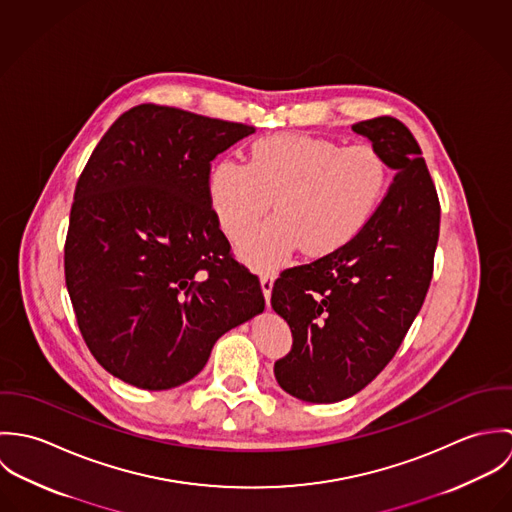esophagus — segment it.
<instances>
[{
	"label": "esophagus",
	"mask_w": 512,
	"mask_h": 512,
	"mask_svg": "<svg viewBox=\"0 0 512 512\" xmlns=\"http://www.w3.org/2000/svg\"><path fill=\"white\" fill-rule=\"evenodd\" d=\"M260 286H262V292L266 297V303H270V295H272V288H274V274H262L260 276Z\"/></svg>",
	"instance_id": "obj_1"
}]
</instances>
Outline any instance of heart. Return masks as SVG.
I'll return each instance as SVG.
<instances>
[{"instance_id":"1","label":"heart","mask_w":512,"mask_h":512,"mask_svg":"<svg viewBox=\"0 0 512 512\" xmlns=\"http://www.w3.org/2000/svg\"><path fill=\"white\" fill-rule=\"evenodd\" d=\"M388 175L384 155L370 144L278 134L254 142L248 163L222 159L209 189L220 226L234 242L254 232L274 199L276 217L246 248L256 266L270 268L295 246L317 258L349 244L376 213Z\"/></svg>"}]
</instances>
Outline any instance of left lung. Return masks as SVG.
<instances>
[{
  "mask_svg": "<svg viewBox=\"0 0 512 512\" xmlns=\"http://www.w3.org/2000/svg\"><path fill=\"white\" fill-rule=\"evenodd\" d=\"M353 130L396 171L392 185L349 244L284 270L272 288L293 337L276 380L315 404L357 394L392 361L426 299L438 246V191L412 132L392 116Z\"/></svg>",
  "mask_w": 512,
  "mask_h": 512,
  "instance_id": "left-lung-1",
  "label": "left lung"
}]
</instances>
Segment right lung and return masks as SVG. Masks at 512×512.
I'll return each mask as SVG.
<instances>
[{"mask_svg": "<svg viewBox=\"0 0 512 512\" xmlns=\"http://www.w3.org/2000/svg\"><path fill=\"white\" fill-rule=\"evenodd\" d=\"M256 130L140 104L94 147L76 189L65 280L86 347L112 376L167 390L264 311L211 201V161Z\"/></svg>", "mask_w": 512, "mask_h": 512, "instance_id": "right-lung-1", "label": "right lung"}]
</instances>
